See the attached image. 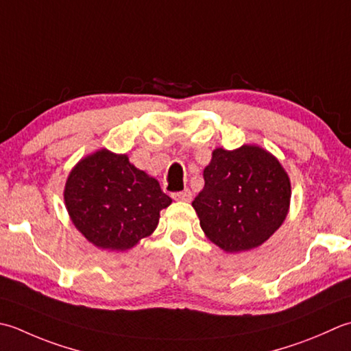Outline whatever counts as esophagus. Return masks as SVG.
Listing matches in <instances>:
<instances>
[{"mask_svg":"<svg viewBox=\"0 0 351 351\" xmlns=\"http://www.w3.org/2000/svg\"><path fill=\"white\" fill-rule=\"evenodd\" d=\"M171 197H173L175 201L190 202V201H191V191H190L189 189H185V190L180 191V193H173V195H171Z\"/></svg>","mask_w":351,"mask_h":351,"instance_id":"esophagus-1","label":"esophagus"}]
</instances>
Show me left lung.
I'll use <instances>...</instances> for the list:
<instances>
[{
  "mask_svg": "<svg viewBox=\"0 0 351 351\" xmlns=\"http://www.w3.org/2000/svg\"><path fill=\"white\" fill-rule=\"evenodd\" d=\"M204 181L191 205L205 236L225 252L258 248L289 213V175L256 144L213 150Z\"/></svg>",
  "mask_w": 351,
  "mask_h": 351,
  "instance_id": "obj_1",
  "label": "left lung"
}]
</instances>
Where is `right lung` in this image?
<instances>
[{"instance_id":"right-lung-1","label":"right lung","mask_w":351,"mask_h":351,"mask_svg":"<svg viewBox=\"0 0 351 351\" xmlns=\"http://www.w3.org/2000/svg\"><path fill=\"white\" fill-rule=\"evenodd\" d=\"M65 207L82 236L95 248L128 251L149 237L171 199L154 176L136 169L126 154L108 149L75 164L64 189Z\"/></svg>"}]
</instances>
